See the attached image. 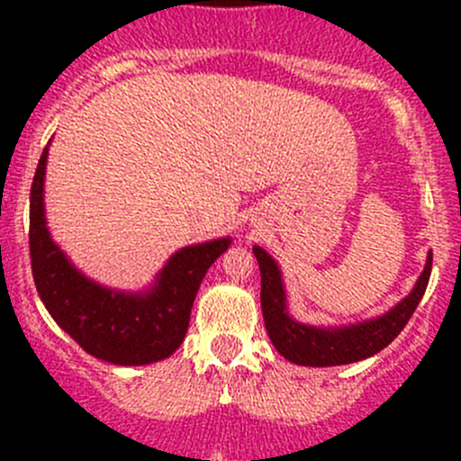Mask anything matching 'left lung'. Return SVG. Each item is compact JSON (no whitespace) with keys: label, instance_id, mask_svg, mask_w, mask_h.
Instances as JSON below:
<instances>
[{"label":"left lung","instance_id":"8db88e82","mask_svg":"<svg viewBox=\"0 0 461 461\" xmlns=\"http://www.w3.org/2000/svg\"><path fill=\"white\" fill-rule=\"evenodd\" d=\"M254 257L260 267V308L274 348L292 364L312 366V368L364 361L393 343L420 305L432 267V252H429L424 272L417 278L411 294L381 317L343 325V328H319V325L299 323L290 317L276 260L258 245H254Z\"/></svg>","mask_w":461,"mask_h":461}]
</instances>
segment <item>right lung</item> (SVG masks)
Instances as JSON below:
<instances>
[{
  "label": "right lung",
  "mask_w": 461,
  "mask_h": 461,
  "mask_svg": "<svg viewBox=\"0 0 461 461\" xmlns=\"http://www.w3.org/2000/svg\"><path fill=\"white\" fill-rule=\"evenodd\" d=\"M49 147L41 151L31 185V267L37 294L55 323L88 355L115 366H147L180 348L194 299L212 263L231 239L189 245L167 260L149 290L115 292L86 278L53 243L44 218V174Z\"/></svg>",
  "instance_id": "add662e5"
}]
</instances>
